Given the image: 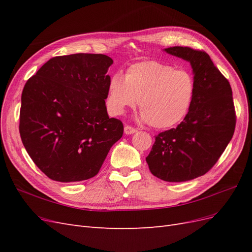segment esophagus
<instances>
[{
  "label": "esophagus",
  "mask_w": 252,
  "mask_h": 252,
  "mask_svg": "<svg viewBox=\"0 0 252 252\" xmlns=\"http://www.w3.org/2000/svg\"><path fill=\"white\" fill-rule=\"evenodd\" d=\"M138 130H136L135 128H133V127H131V126H129V125H126L125 127H124V132L126 133V134H132V133H134V132H136Z\"/></svg>",
  "instance_id": "1"
}]
</instances>
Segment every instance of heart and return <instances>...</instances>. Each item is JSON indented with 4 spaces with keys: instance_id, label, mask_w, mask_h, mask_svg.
I'll return each mask as SVG.
<instances>
[{
    "instance_id": "b5f03b06",
    "label": "heart",
    "mask_w": 252,
    "mask_h": 252,
    "mask_svg": "<svg viewBox=\"0 0 252 252\" xmlns=\"http://www.w3.org/2000/svg\"><path fill=\"white\" fill-rule=\"evenodd\" d=\"M194 93L195 82L189 71L158 61H143L128 67L125 75H111L106 104L111 113L119 116L139 102L142 121L167 129L185 119Z\"/></svg>"
}]
</instances>
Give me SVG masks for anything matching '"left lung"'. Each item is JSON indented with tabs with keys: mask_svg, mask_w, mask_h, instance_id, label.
I'll return each instance as SVG.
<instances>
[{
	"mask_svg": "<svg viewBox=\"0 0 252 252\" xmlns=\"http://www.w3.org/2000/svg\"><path fill=\"white\" fill-rule=\"evenodd\" d=\"M164 50L191 65L195 93L181 124L156 136L146 162L155 177L166 182H185L209 171L232 139V90L205 51L181 46Z\"/></svg>",
	"mask_w": 252,
	"mask_h": 252,
	"instance_id": "left-lung-1",
	"label": "left lung"
}]
</instances>
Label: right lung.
<instances>
[{
	"mask_svg": "<svg viewBox=\"0 0 252 252\" xmlns=\"http://www.w3.org/2000/svg\"><path fill=\"white\" fill-rule=\"evenodd\" d=\"M112 63L94 53L55 57L26 82L21 139L49 179L69 183L94 178L123 135V123L108 117L105 104Z\"/></svg>",
	"mask_w": 252,
	"mask_h": 252,
	"instance_id": "obj_1",
	"label": "right lung"
}]
</instances>
